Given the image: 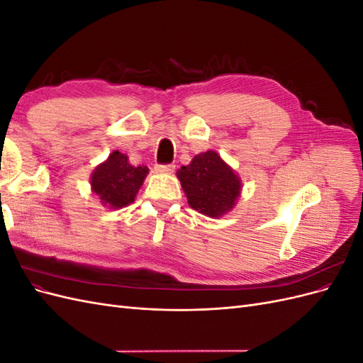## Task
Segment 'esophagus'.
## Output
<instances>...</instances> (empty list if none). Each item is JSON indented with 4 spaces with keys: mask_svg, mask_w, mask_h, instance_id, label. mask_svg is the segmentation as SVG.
<instances>
[{
    "mask_svg": "<svg viewBox=\"0 0 363 363\" xmlns=\"http://www.w3.org/2000/svg\"><path fill=\"white\" fill-rule=\"evenodd\" d=\"M175 169L174 164H156L155 171L159 174H172Z\"/></svg>",
    "mask_w": 363,
    "mask_h": 363,
    "instance_id": "1",
    "label": "esophagus"
}]
</instances>
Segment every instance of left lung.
I'll return each instance as SVG.
<instances>
[{
  "label": "left lung",
  "mask_w": 363,
  "mask_h": 363,
  "mask_svg": "<svg viewBox=\"0 0 363 363\" xmlns=\"http://www.w3.org/2000/svg\"><path fill=\"white\" fill-rule=\"evenodd\" d=\"M188 204L201 215L221 218L233 211L242 191L235 169L213 150L196 155L177 171Z\"/></svg>",
  "instance_id": "8db88e82"
}]
</instances>
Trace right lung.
Returning <instances> with one entry per match:
<instances>
[{"mask_svg":"<svg viewBox=\"0 0 363 363\" xmlns=\"http://www.w3.org/2000/svg\"><path fill=\"white\" fill-rule=\"evenodd\" d=\"M148 171L144 164L133 167L127 155L115 150L91 174V189L103 206L123 208L135 201Z\"/></svg>","mask_w":363,"mask_h":363,"instance_id":"obj_1","label":"right lung"}]
</instances>
